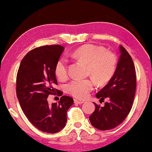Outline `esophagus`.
<instances>
[{"label":"esophagus","mask_w":152,"mask_h":152,"mask_svg":"<svg viewBox=\"0 0 152 152\" xmlns=\"http://www.w3.org/2000/svg\"><path fill=\"white\" fill-rule=\"evenodd\" d=\"M74 102L75 104H82V103H84V101H82V100H77V99H74Z\"/></svg>","instance_id":"1"}]
</instances>
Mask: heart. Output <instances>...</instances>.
<instances>
[{
	"instance_id": "heart-1",
	"label": "heart",
	"mask_w": 152,
	"mask_h": 152,
	"mask_svg": "<svg viewBox=\"0 0 152 152\" xmlns=\"http://www.w3.org/2000/svg\"><path fill=\"white\" fill-rule=\"evenodd\" d=\"M71 56L88 64V74L100 83L107 82L115 73L117 58L110 52H106L101 47L94 45L82 46L71 53ZM56 76L60 80H65L68 76V61L60 58L54 67ZM95 82L92 79H75L67 85L70 94L79 99H84L94 89Z\"/></svg>"
}]
</instances>
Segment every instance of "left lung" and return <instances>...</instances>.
Returning a JSON list of instances; mask_svg holds the SVG:
<instances>
[{"label": "left lung", "mask_w": 152, "mask_h": 152, "mask_svg": "<svg viewBox=\"0 0 152 152\" xmlns=\"http://www.w3.org/2000/svg\"><path fill=\"white\" fill-rule=\"evenodd\" d=\"M119 60L115 74L108 84L96 94L100 102L109 101L103 107L95 104L96 110L89 117L92 126L100 131L117 127L129 115L133 104L136 88L135 65L131 55L120 45Z\"/></svg>", "instance_id": "left-lung-1"}]
</instances>
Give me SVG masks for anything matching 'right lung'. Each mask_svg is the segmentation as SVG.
Segmentation results:
<instances>
[{"mask_svg":"<svg viewBox=\"0 0 152 152\" xmlns=\"http://www.w3.org/2000/svg\"><path fill=\"white\" fill-rule=\"evenodd\" d=\"M64 50L58 45L33 49L21 60L17 72L16 91L21 109L29 121L45 133H56L64 129L67 112L73 104L71 97L62 96L61 91L54 88L55 64ZM56 93L62 96L60 100L49 105L47 97Z\"/></svg>","mask_w":152,"mask_h":152,"instance_id":"1","label":"right lung"}]
</instances>
